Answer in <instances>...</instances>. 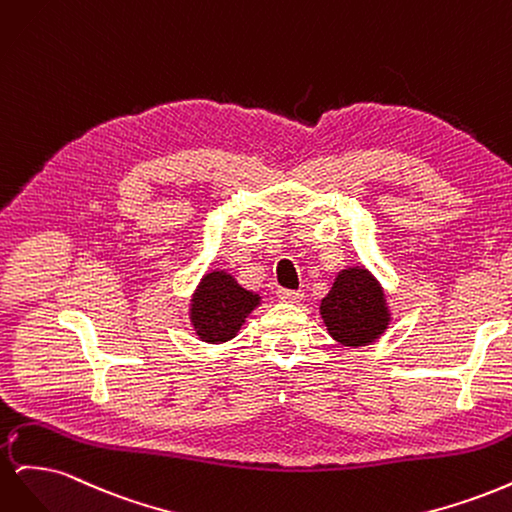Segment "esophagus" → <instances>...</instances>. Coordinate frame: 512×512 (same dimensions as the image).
<instances>
[{"instance_id":"34e87169","label":"esophagus","mask_w":512,"mask_h":512,"mask_svg":"<svg viewBox=\"0 0 512 512\" xmlns=\"http://www.w3.org/2000/svg\"><path fill=\"white\" fill-rule=\"evenodd\" d=\"M305 294L301 290H286V288H280L277 290V299L284 301V303H301Z\"/></svg>"}]
</instances>
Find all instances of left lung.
Masks as SVG:
<instances>
[{"label":"left lung","mask_w":512,"mask_h":512,"mask_svg":"<svg viewBox=\"0 0 512 512\" xmlns=\"http://www.w3.org/2000/svg\"><path fill=\"white\" fill-rule=\"evenodd\" d=\"M320 316L335 342L348 348L378 342L391 324L384 288L363 265L337 273L329 294L320 301Z\"/></svg>","instance_id":"1"}]
</instances>
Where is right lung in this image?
<instances>
[{"mask_svg":"<svg viewBox=\"0 0 512 512\" xmlns=\"http://www.w3.org/2000/svg\"><path fill=\"white\" fill-rule=\"evenodd\" d=\"M258 305L260 294L245 290L224 269H213L203 275L192 294L190 324L200 342L224 344L237 337Z\"/></svg>","mask_w":512,"mask_h":512,"instance_id":"1","label":"right lung"}]
</instances>
